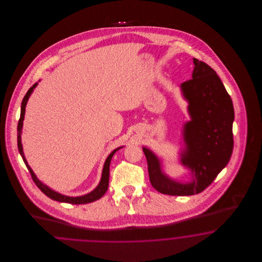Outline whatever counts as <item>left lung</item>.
<instances>
[{"label": "left lung", "instance_id": "1", "mask_svg": "<svg viewBox=\"0 0 262 262\" xmlns=\"http://www.w3.org/2000/svg\"><path fill=\"white\" fill-rule=\"evenodd\" d=\"M192 78L181 88L188 101L191 121L184 126L187 149L182 163L192 172L190 183L181 184L163 174L158 158L143 147L152 187L163 194L193 195L203 191L230 161L234 147L233 102L216 72L193 58Z\"/></svg>", "mask_w": 262, "mask_h": 262}]
</instances>
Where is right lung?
Returning <instances> with one entry per match:
<instances>
[{
	"instance_id": "obj_1",
	"label": "right lung",
	"mask_w": 262,
	"mask_h": 262,
	"mask_svg": "<svg viewBox=\"0 0 262 262\" xmlns=\"http://www.w3.org/2000/svg\"><path fill=\"white\" fill-rule=\"evenodd\" d=\"M37 85V82L35 84H33L31 88L28 89V91L26 92V94L24 97V100L21 102V110H20V118L18 120V124H17V147H18V151L24 159V162H25L29 173L31 174V178L33 180V182L35 183V185L37 186L38 188L44 193L46 194L48 198H50L51 200H57V201H60V202H67V203H72V204H84V203H89V202H93L95 200H98L101 199L105 192L107 191L108 189V185H109V174H110V171H109V168H110V163H111V159H112L113 155L115 154L116 151L120 149L117 148V149L114 150L112 153L108 156V158L106 159L105 164H104V168H103V172H102V178H101V181H100V184L98 185V187H96L93 191H91L90 193L85 194V195H82V196H78V198H71V196H66V195H62L60 194L54 190H52L51 188L48 187H46L45 185H43L40 181H38L36 176L33 173V171L31 170V168L29 167V165L26 162L25 160V155H24V151H23V145H21V139H20V134H21V128H23V122H24V119H25V106H26V103H27V100L29 98L31 92L33 91V89L35 88V86Z\"/></svg>"
}]
</instances>
